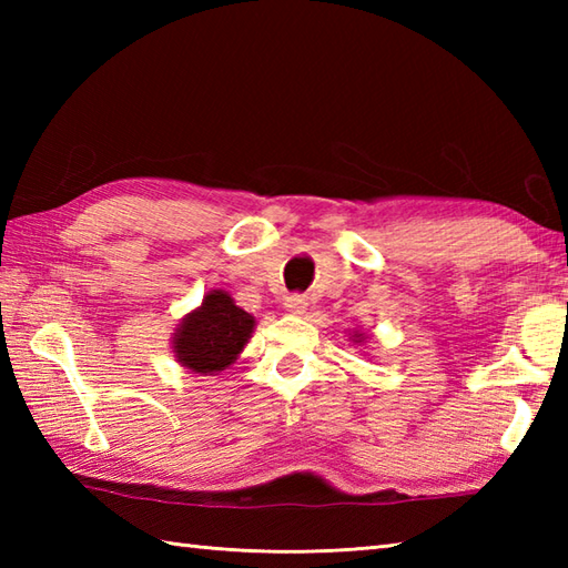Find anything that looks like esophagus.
Wrapping results in <instances>:
<instances>
[{
    "mask_svg": "<svg viewBox=\"0 0 568 568\" xmlns=\"http://www.w3.org/2000/svg\"><path fill=\"white\" fill-rule=\"evenodd\" d=\"M285 310L291 312V315H305L307 310V297L300 295V293H293L285 297Z\"/></svg>",
    "mask_w": 568,
    "mask_h": 568,
    "instance_id": "1",
    "label": "esophagus"
}]
</instances>
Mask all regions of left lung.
<instances>
[{
	"instance_id": "left-lung-1",
	"label": "left lung",
	"mask_w": 568,
	"mask_h": 568,
	"mask_svg": "<svg viewBox=\"0 0 568 568\" xmlns=\"http://www.w3.org/2000/svg\"><path fill=\"white\" fill-rule=\"evenodd\" d=\"M364 339V334H354V342H361Z\"/></svg>"
}]
</instances>
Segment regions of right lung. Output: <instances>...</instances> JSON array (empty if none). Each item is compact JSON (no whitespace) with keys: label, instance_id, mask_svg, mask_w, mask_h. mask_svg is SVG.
Instances as JSON below:
<instances>
[{"label":"right lung","instance_id":"add662e5","mask_svg":"<svg viewBox=\"0 0 568 568\" xmlns=\"http://www.w3.org/2000/svg\"><path fill=\"white\" fill-rule=\"evenodd\" d=\"M256 322L224 291H210L202 305L178 324L173 354L185 368L212 376L232 366L248 344Z\"/></svg>","mask_w":568,"mask_h":568}]
</instances>
